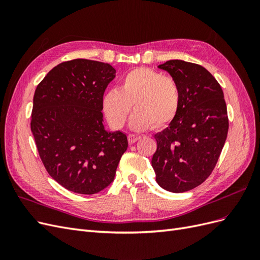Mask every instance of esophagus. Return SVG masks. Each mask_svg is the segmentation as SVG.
<instances>
[{
    "label": "esophagus",
    "instance_id": "esophagus-1",
    "mask_svg": "<svg viewBox=\"0 0 260 260\" xmlns=\"http://www.w3.org/2000/svg\"><path fill=\"white\" fill-rule=\"evenodd\" d=\"M141 139V136H139V135H129L128 136V140H129V143H131V144H133V143H136L137 141H139Z\"/></svg>",
    "mask_w": 260,
    "mask_h": 260
}]
</instances>
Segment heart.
<instances>
[{"instance_id": "b5f03b06", "label": "heart", "mask_w": 260, "mask_h": 260, "mask_svg": "<svg viewBox=\"0 0 260 260\" xmlns=\"http://www.w3.org/2000/svg\"><path fill=\"white\" fill-rule=\"evenodd\" d=\"M181 102L180 86L175 78L156 70L140 67L125 74L119 89L103 98V111L113 127L121 128L133 108L130 119L133 130L165 127L175 119Z\"/></svg>"}]
</instances>
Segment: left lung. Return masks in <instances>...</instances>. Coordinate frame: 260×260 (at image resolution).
<instances>
[{
    "mask_svg": "<svg viewBox=\"0 0 260 260\" xmlns=\"http://www.w3.org/2000/svg\"><path fill=\"white\" fill-rule=\"evenodd\" d=\"M158 68L177 80L181 102L175 119L154 136L152 166L159 186L183 193L202 184L216 166L229 129L226 105L221 86L203 66L172 59Z\"/></svg>",
    "mask_w": 260,
    "mask_h": 260,
    "instance_id": "1",
    "label": "left lung"
}]
</instances>
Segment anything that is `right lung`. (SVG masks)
I'll list each match as a JSON object with an SVG mask.
<instances>
[{"instance_id": "1", "label": "right lung", "mask_w": 260, "mask_h": 260, "mask_svg": "<svg viewBox=\"0 0 260 260\" xmlns=\"http://www.w3.org/2000/svg\"><path fill=\"white\" fill-rule=\"evenodd\" d=\"M115 77L106 62L78 58L55 66L37 86L31 132L46 171L68 191L104 190L127 151V136L103 124V95Z\"/></svg>"}]
</instances>
